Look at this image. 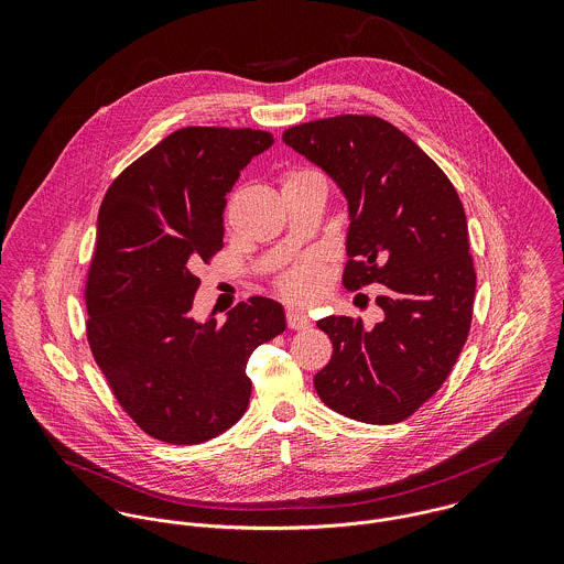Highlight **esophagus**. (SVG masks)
I'll return each instance as SVG.
<instances>
[{
  "label": "esophagus",
  "mask_w": 564,
  "mask_h": 564,
  "mask_svg": "<svg viewBox=\"0 0 564 564\" xmlns=\"http://www.w3.org/2000/svg\"><path fill=\"white\" fill-rule=\"evenodd\" d=\"M286 325L291 327V329H306L311 322H308V317L306 315H302V313H297V311H289L286 313Z\"/></svg>",
  "instance_id": "1"
}]
</instances>
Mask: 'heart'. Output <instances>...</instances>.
Wrapping results in <instances>:
<instances>
[{"instance_id": "heart-1", "label": "heart", "mask_w": 564, "mask_h": 564, "mask_svg": "<svg viewBox=\"0 0 564 564\" xmlns=\"http://www.w3.org/2000/svg\"><path fill=\"white\" fill-rule=\"evenodd\" d=\"M313 171H291L284 182L291 180H300L304 175H311ZM327 286V269L317 256H306L297 262H293L289 269H284L278 278H275V289L278 293L291 302V304H300V306H308L313 302H317L323 295Z\"/></svg>"}]
</instances>
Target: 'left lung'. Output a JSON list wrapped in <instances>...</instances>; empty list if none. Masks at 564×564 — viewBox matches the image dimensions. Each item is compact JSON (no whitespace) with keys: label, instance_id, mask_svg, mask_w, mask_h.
I'll list each match as a JSON object with an SVG mask.
<instances>
[{"label":"left lung","instance_id":"1","mask_svg":"<svg viewBox=\"0 0 564 564\" xmlns=\"http://www.w3.org/2000/svg\"><path fill=\"white\" fill-rule=\"evenodd\" d=\"M282 141L319 164L349 202L343 284H380L384 317L317 322L332 358L315 376L325 405L365 423L412 416L447 380L469 336L476 267L463 202L408 134L373 115L300 123Z\"/></svg>","mask_w":564,"mask_h":564}]
</instances>
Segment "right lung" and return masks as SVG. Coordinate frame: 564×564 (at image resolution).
Here are the masks:
<instances>
[{"label": "right lung", "mask_w": 564, "mask_h": 564, "mask_svg": "<svg viewBox=\"0 0 564 564\" xmlns=\"http://www.w3.org/2000/svg\"><path fill=\"white\" fill-rule=\"evenodd\" d=\"M273 145L251 128L191 126L126 166L97 217L84 302L86 338L115 400L152 438L197 445L247 410L251 351L286 329L267 297L228 322L197 323V267L224 249L226 193Z\"/></svg>", "instance_id": "obj_1"}]
</instances>
